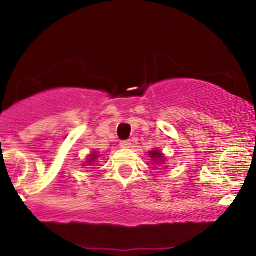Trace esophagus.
Segmentation results:
<instances>
[{"label":"esophagus","instance_id":"1","mask_svg":"<svg viewBox=\"0 0 256 256\" xmlns=\"http://www.w3.org/2000/svg\"><path fill=\"white\" fill-rule=\"evenodd\" d=\"M120 146H122V148H124V149L130 148L131 140H122V142H120Z\"/></svg>","mask_w":256,"mask_h":256}]
</instances>
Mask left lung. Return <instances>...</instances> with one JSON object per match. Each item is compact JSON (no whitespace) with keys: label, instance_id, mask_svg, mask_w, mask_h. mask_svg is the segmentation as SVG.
Masks as SVG:
<instances>
[{"label":"left lung","instance_id":"obj_1","mask_svg":"<svg viewBox=\"0 0 256 256\" xmlns=\"http://www.w3.org/2000/svg\"><path fill=\"white\" fill-rule=\"evenodd\" d=\"M149 156L152 158V162H154V165H162L164 154L160 150L149 152Z\"/></svg>","mask_w":256,"mask_h":256}]
</instances>
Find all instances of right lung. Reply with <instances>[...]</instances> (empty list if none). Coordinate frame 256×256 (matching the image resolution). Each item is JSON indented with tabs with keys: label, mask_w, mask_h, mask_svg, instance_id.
<instances>
[{
	"label": "right lung",
	"mask_w": 256,
	"mask_h": 256,
	"mask_svg": "<svg viewBox=\"0 0 256 256\" xmlns=\"http://www.w3.org/2000/svg\"><path fill=\"white\" fill-rule=\"evenodd\" d=\"M98 155L96 154V152H94V154H91L89 158H88V161H86V164H89V165H91V164L94 162V161H96L98 160Z\"/></svg>",
	"instance_id": "add662e5"
}]
</instances>
